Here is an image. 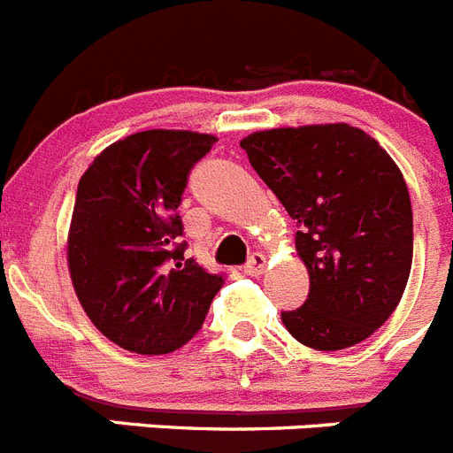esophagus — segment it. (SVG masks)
<instances>
[{
  "label": "esophagus",
  "instance_id": "esophagus-1",
  "mask_svg": "<svg viewBox=\"0 0 453 453\" xmlns=\"http://www.w3.org/2000/svg\"><path fill=\"white\" fill-rule=\"evenodd\" d=\"M265 265H267V258L263 254H254L249 258V263L244 265V273L247 276H260L265 272Z\"/></svg>",
  "mask_w": 453,
  "mask_h": 453
}]
</instances>
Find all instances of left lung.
<instances>
[{
  "instance_id": "1",
  "label": "left lung",
  "mask_w": 453,
  "mask_h": 453,
  "mask_svg": "<svg viewBox=\"0 0 453 453\" xmlns=\"http://www.w3.org/2000/svg\"><path fill=\"white\" fill-rule=\"evenodd\" d=\"M249 164L296 219L308 301L283 312L296 342L343 350L384 326L413 260V213L400 168L348 123L273 127L240 141Z\"/></svg>"
}]
</instances>
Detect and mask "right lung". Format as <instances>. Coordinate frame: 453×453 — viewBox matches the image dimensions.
<instances>
[{
    "label": "right lung",
    "mask_w": 453,
    "mask_h": 453,
    "mask_svg": "<svg viewBox=\"0 0 453 453\" xmlns=\"http://www.w3.org/2000/svg\"><path fill=\"white\" fill-rule=\"evenodd\" d=\"M145 130L107 145L78 181L66 265L82 310L116 346L165 355L204 323L222 276L184 260L180 209L188 173L215 143Z\"/></svg>",
    "instance_id": "1"
}]
</instances>
